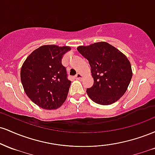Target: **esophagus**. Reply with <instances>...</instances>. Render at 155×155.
I'll use <instances>...</instances> for the list:
<instances>
[{"instance_id":"34e87169","label":"esophagus","mask_w":155,"mask_h":155,"mask_svg":"<svg viewBox=\"0 0 155 155\" xmlns=\"http://www.w3.org/2000/svg\"><path fill=\"white\" fill-rule=\"evenodd\" d=\"M75 78H76V79L79 80V79H82V78H83V75H81V74H76V75L75 76Z\"/></svg>"}]
</instances>
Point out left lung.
<instances>
[{
    "mask_svg": "<svg viewBox=\"0 0 155 155\" xmlns=\"http://www.w3.org/2000/svg\"><path fill=\"white\" fill-rule=\"evenodd\" d=\"M77 50L89 61L93 86L87 90L92 101L107 106L117 102L127 91L133 76L129 60L107 42L79 46Z\"/></svg>",
    "mask_w": 155,
    "mask_h": 155,
    "instance_id": "obj_1",
    "label": "left lung"
}]
</instances>
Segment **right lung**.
I'll return each instance as SVG.
<instances>
[{
	"label": "right lung",
	"instance_id": "obj_1",
	"mask_svg": "<svg viewBox=\"0 0 155 155\" xmlns=\"http://www.w3.org/2000/svg\"><path fill=\"white\" fill-rule=\"evenodd\" d=\"M68 46L43 45L35 49L23 63L20 78L24 91L39 107L60 108L67 98L71 81L61 60L71 50Z\"/></svg>",
	"mask_w": 155,
	"mask_h": 155
}]
</instances>
